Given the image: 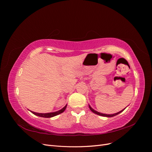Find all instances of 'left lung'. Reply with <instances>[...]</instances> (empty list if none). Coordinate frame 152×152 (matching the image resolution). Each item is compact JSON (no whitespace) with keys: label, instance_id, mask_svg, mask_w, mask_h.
Wrapping results in <instances>:
<instances>
[{"label":"left lung","instance_id":"8db88e82","mask_svg":"<svg viewBox=\"0 0 152 152\" xmlns=\"http://www.w3.org/2000/svg\"><path fill=\"white\" fill-rule=\"evenodd\" d=\"M89 108H90V110H91L92 112H93L94 113H96V114H97V115H100V116H103V117H114V116H115V115H118V114H119L120 113H121V112H122L124 110L126 109V108H124V109H123V110H122L121 111H120V112H117V113H113V114H105V113H100V112H97V111H96L95 110H94L93 108H92L91 106L89 104Z\"/></svg>","mask_w":152,"mask_h":152}]
</instances>
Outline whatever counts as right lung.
Returning a JSON list of instances; mask_svg holds the SVG:
<instances>
[{
  "label": "right lung",
  "mask_w": 152,
  "mask_h": 152,
  "mask_svg": "<svg viewBox=\"0 0 152 152\" xmlns=\"http://www.w3.org/2000/svg\"><path fill=\"white\" fill-rule=\"evenodd\" d=\"M66 106H67V104H66L62 109L58 110V111H57V112H54L42 113H37V112H32V111H30V112L32 113H34V115H37V116L41 117H44V118H50V117H54V116H56V115H58L63 113L65 110V109L66 108Z\"/></svg>",
  "instance_id": "add662e5"
}]
</instances>
